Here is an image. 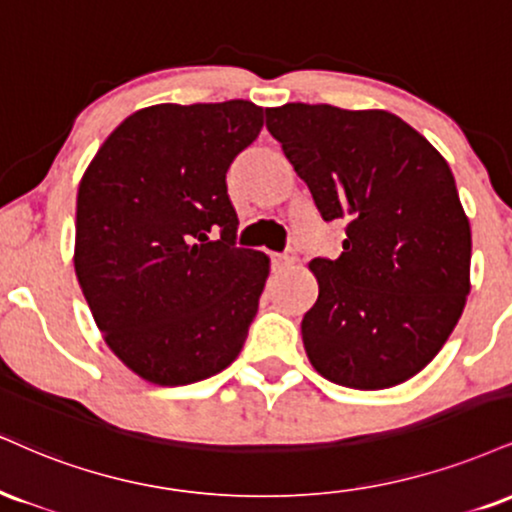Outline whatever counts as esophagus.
Instances as JSON below:
<instances>
[{
    "label": "esophagus",
    "mask_w": 512,
    "mask_h": 512,
    "mask_svg": "<svg viewBox=\"0 0 512 512\" xmlns=\"http://www.w3.org/2000/svg\"><path fill=\"white\" fill-rule=\"evenodd\" d=\"M293 264L291 255H283V252H272V267L274 269H286Z\"/></svg>",
    "instance_id": "esophagus-1"
}]
</instances>
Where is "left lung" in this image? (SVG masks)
Here are the masks:
<instances>
[{"label":"left lung","instance_id":"left-lung-1","mask_svg":"<svg viewBox=\"0 0 512 512\" xmlns=\"http://www.w3.org/2000/svg\"><path fill=\"white\" fill-rule=\"evenodd\" d=\"M264 114L322 219H346L341 255L310 262L312 367L348 389L403 384L434 360L470 293L472 233L451 166L384 109L291 102Z\"/></svg>","mask_w":512,"mask_h":512}]
</instances>
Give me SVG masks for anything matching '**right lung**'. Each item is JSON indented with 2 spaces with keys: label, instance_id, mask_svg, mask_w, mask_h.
<instances>
[{
  "label": "right lung",
  "instance_id": "right-lung-1",
  "mask_svg": "<svg viewBox=\"0 0 512 512\" xmlns=\"http://www.w3.org/2000/svg\"><path fill=\"white\" fill-rule=\"evenodd\" d=\"M262 114L245 100L140 109L80 181L78 283L107 346L152 384L212 377L248 338L269 257L236 248L226 174Z\"/></svg>",
  "mask_w": 512,
  "mask_h": 512
}]
</instances>
